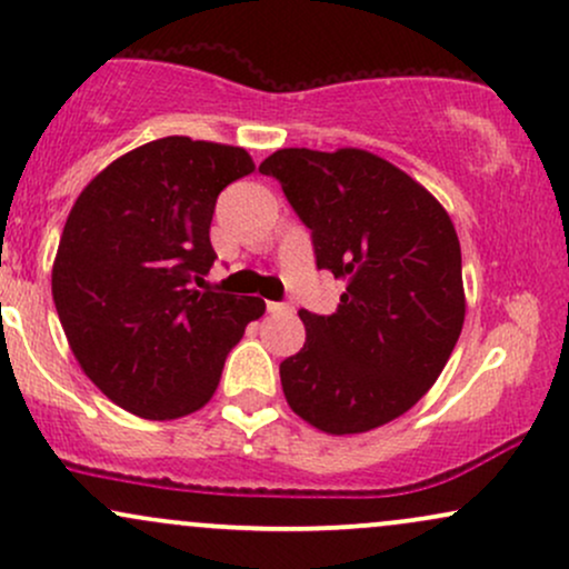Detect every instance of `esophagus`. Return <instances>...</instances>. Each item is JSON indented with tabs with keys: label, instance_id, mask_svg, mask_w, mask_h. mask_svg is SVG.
Wrapping results in <instances>:
<instances>
[{
	"label": "esophagus",
	"instance_id": "obj_1",
	"mask_svg": "<svg viewBox=\"0 0 569 569\" xmlns=\"http://www.w3.org/2000/svg\"><path fill=\"white\" fill-rule=\"evenodd\" d=\"M267 312H272V316H280V312H291V307L280 305V302H267Z\"/></svg>",
	"mask_w": 569,
	"mask_h": 569
}]
</instances>
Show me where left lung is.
I'll list each match as a JSON object with an SVG mask.
<instances>
[{
    "mask_svg": "<svg viewBox=\"0 0 569 569\" xmlns=\"http://www.w3.org/2000/svg\"><path fill=\"white\" fill-rule=\"evenodd\" d=\"M276 176L312 230L316 262L345 280L335 316L299 310L307 339L280 363L293 415L329 436L367 433L439 380L466 321L460 240L447 208L367 149H278Z\"/></svg>",
    "mask_w": 569,
    "mask_h": 569,
    "instance_id": "8db88e82",
    "label": "left lung"
}]
</instances>
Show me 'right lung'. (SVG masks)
Returning <instances> with one entry per match:
<instances>
[{"label":"right lung","instance_id":"1","mask_svg":"<svg viewBox=\"0 0 569 569\" xmlns=\"http://www.w3.org/2000/svg\"><path fill=\"white\" fill-rule=\"evenodd\" d=\"M243 147L166 136L82 189L53 262L69 348L109 401L179 420L211 401L224 358L262 318L259 297L198 291L211 270L219 192L253 173Z\"/></svg>","mask_w":569,"mask_h":569}]
</instances>
